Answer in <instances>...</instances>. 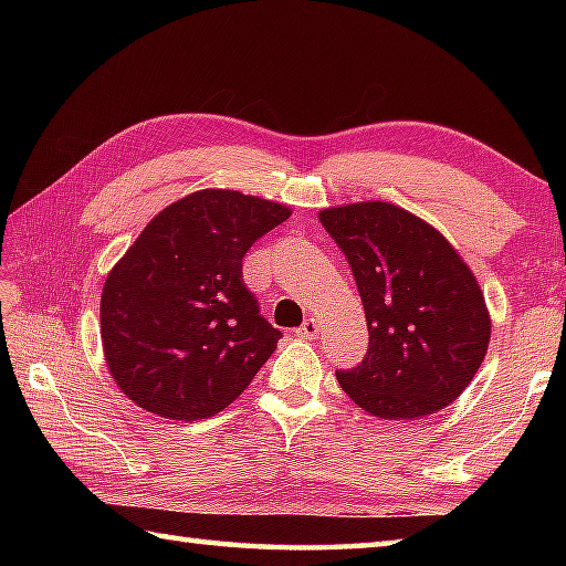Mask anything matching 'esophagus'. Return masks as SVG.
<instances>
[{"instance_id": "34e87169", "label": "esophagus", "mask_w": 566, "mask_h": 566, "mask_svg": "<svg viewBox=\"0 0 566 566\" xmlns=\"http://www.w3.org/2000/svg\"><path fill=\"white\" fill-rule=\"evenodd\" d=\"M296 337L302 339H317L319 337V324L314 319H304V324L300 329H296Z\"/></svg>"}]
</instances>
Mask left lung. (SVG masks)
<instances>
[{"mask_svg":"<svg viewBox=\"0 0 566 566\" xmlns=\"http://www.w3.org/2000/svg\"><path fill=\"white\" fill-rule=\"evenodd\" d=\"M347 256L367 314L369 347L337 369L354 405L381 419L434 415L462 395L490 347L484 294L434 227L387 202L319 212Z\"/></svg>","mask_w":566,"mask_h":566,"instance_id":"left-lung-1","label":"left lung"}]
</instances>
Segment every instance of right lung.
Masks as SVG:
<instances>
[{
  "label": "right lung",
  "mask_w": 566,
  "mask_h": 566,
  "mask_svg": "<svg viewBox=\"0 0 566 566\" xmlns=\"http://www.w3.org/2000/svg\"><path fill=\"white\" fill-rule=\"evenodd\" d=\"M290 209L202 189L145 227L102 290V344L119 389L167 419H207L242 395L282 332L242 282L256 239Z\"/></svg>",
  "instance_id": "1"
}]
</instances>
